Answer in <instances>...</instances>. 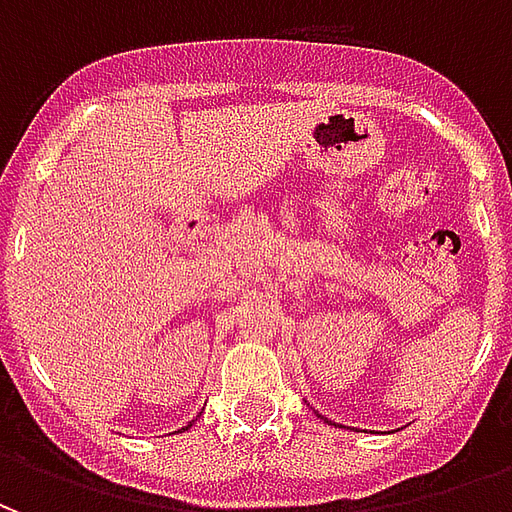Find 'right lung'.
I'll list each match as a JSON object with an SVG mask.
<instances>
[{"instance_id":"1","label":"right lung","mask_w":512,"mask_h":512,"mask_svg":"<svg viewBox=\"0 0 512 512\" xmlns=\"http://www.w3.org/2000/svg\"><path fill=\"white\" fill-rule=\"evenodd\" d=\"M183 430H186V428H183Z\"/></svg>"}]
</instances>
